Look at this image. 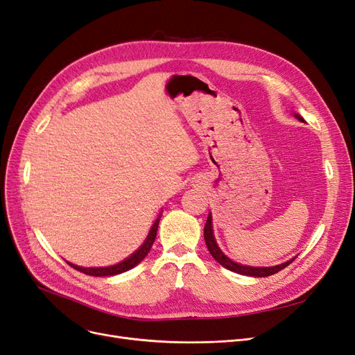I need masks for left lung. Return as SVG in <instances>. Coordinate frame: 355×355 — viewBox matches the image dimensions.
Listing matches in <instances>:
<instances>
[{"label":"left lung","instance_id":"8db88e82","mask_svg":"<svg viewBox=\"0 0 355 355\" xmlns=\"http://www.w3.org/2000/svg\"><path fill=\"white\" fill-rule=\"evenodd\" d=\"M296 118L300 121H304V118L296 114ZM204 240H206V244H207V249L210 252V254L216 259L222 266L227 268V270L232 271V272H237V274H241V275H250V277H268V275H272V274H277L278 271L284 270V268L287 265L292 263L296 257H293V259H290L284 263H280V265H275V266H265V268H261V266H247V265H240L237 262L231 261L228 256H225L222 253V250L218 247V243L216 240H214V235H213V227H211V214H209L207 218V222L206 225H204Z\"/></svg>","mask_w":355,"mask_h":355}]
</instances>
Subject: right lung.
<instances>
[{
    "label": "right lung",
    "instance_id": "obj_1",
    "mask_svg": "<svg viewBox=\"0 0 355 355\" xmlns=\"http://www.w3.org/2000/svg\"><path fill=\"white\" fill-rule=\"evenodd\" d=\"M159 218L154 222L151 231H149L146 240L144 241V244L139 247V249L127 257V259H124L123 262L116 263V265H112V266H103V268H83V266H78V265H72L69 263L73 270H77L80 272H84L87 275H93V277H110V275H116V274H121V272H125L128 270H132L133 266H136L137 263H141L145 256L149 253V250H151V247L155 241V237H157V230H158V223H159Z\"/></svg>",
    "mask_w": 355,
    "mask_h": 355
}]
</instances>
